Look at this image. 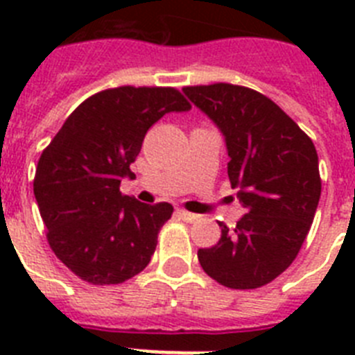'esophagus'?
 <instances>
[{"label":"esophagus","instance_id":"34e87169","mask_svg":"<svg viewBox=\"0 0 355 355\" xmlns=\"http://www.w3.org/2000/svg\"><path fill=\"white\" fill-rule=\"evenodd\" d=\"M175 213H178V216H180V218H183V220H187V222L197 220L196 213H190V211H187V209H178Z\"/></svg>","mask_w":355,"mask_h":355}]
</instances>
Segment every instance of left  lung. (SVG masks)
I'll return each mask as SVG.
<instances>
[{
  "label": "left lung",
  "mask_w": 355,
  "mask_h": 355,
  "mask_svg": "<svg viewBox=\"0 0 355 355\" xmlns=\"http://www.w3.org/2000/svg\"><path fill=\"white\" fill-rule=\"evenodd\" d=\"M184 96L224 137L227 175L245 215L209 249L202 270L233 290L274 281L297 258L318 208V155L311 139L274 101L229 83L184 87Z\"/></svg>",
  "instance_id": "8db88e82"
}]
</instances>
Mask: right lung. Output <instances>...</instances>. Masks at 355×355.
<instances>
[{"label": "right lung", "mask_w": 355, "mask_h": 355, "mask_svg": "<svg viewBox=\"0 0 355 355\" xmlns=\"http://www.w3.org/2000/svg\"><path fill=\"white\" fill-rule=\"evenodd\" d=\"M190 105L175 89L119 87L81 103L40 155L33 193L56 258L92 284H119L149 265L168 202L121 193L144 137Z\"/></svg>", "instance_id": "obj_1"}]
</instances>
